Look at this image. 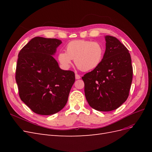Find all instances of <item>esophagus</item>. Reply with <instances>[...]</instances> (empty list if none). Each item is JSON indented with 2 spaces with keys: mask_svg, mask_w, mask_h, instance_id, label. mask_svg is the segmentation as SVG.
<instances>
[{
  "mask_svg": "<svg viewBox=\"0 0 152 152\" xmlns=\"http://www.w3.org/2000/svg\"><path fill=\"white\" fill-rule=\"evenodd\" d=\"M75 79H80V76L79 74H77V73H75Z\"/></svg>",
  "mask_w": 152,
  "mask_h": 152,
  "instance_id": "obj_1",
  "label": "esophagus"
}]
</instances>
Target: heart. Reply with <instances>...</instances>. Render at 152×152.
<instances>
[{
	"label": "heart",
	"instance_id": "obj_1",
	"mask_svg": "<svg viewBox=\"0 0 152 152\" xmlns=\"http://www.w3.org/2000/svg\"><path fill=\"white\" fill-rule=\"evenodd\" d=\"M65 52H59L57 59L64 69H68L74 59L76 66L84 72L93 70L102 63L105 51L104 45L98 42L75 40L68 42Z\"/></svg>",
	"mask_w": 152,
	"mask_h": 152
}]
</instances>
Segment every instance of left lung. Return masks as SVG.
I'll use <instances>...</instances> for the list:
<instances>
[{"label": "left lung", "instance_id": "left-lung-1", "mask_svg": "<svg viewBox=\"0 0 152 152\" xmlns=\"http://www.w3.org/2000/svg\"><path fill=\"white\" fill-rule=\"evenodd\" d=\"M104 58L99 66L82 77L86 99L101 112L118 108L127 100L132 80L131 58L116 37L107 35Z\"/></svg>", "mask_w": 152, "mask_h": 152}]
</instances>
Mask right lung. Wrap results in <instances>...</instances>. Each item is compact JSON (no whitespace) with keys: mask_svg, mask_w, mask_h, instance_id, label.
Returning <instances> with one entry per match:
<instances>
[{"mask_svg":"<svg viewBox=\"0 0 152 152\" xmlns=\"http://www.w3.org/2000/svg\"><path fill=\"white\" fill-rule=\"evenodd\" d=\"M61 41L36 37L18 54L16 81L20 97L34 113H56L67 103L75 73L63 70L53 55Z\"/></svg>","mask_w":152,"mask_h":152,"instance_id":"right-lung-1","label":"right lung"}]
</instances>
